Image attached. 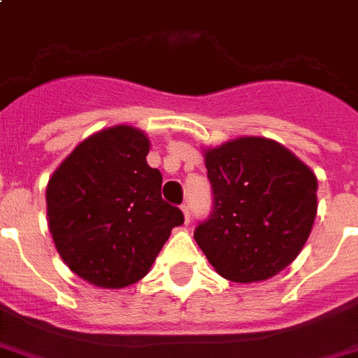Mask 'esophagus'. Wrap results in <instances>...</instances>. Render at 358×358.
I'll return each mask as SVG.
<instances>
[{
    "instance_id": "obj_1",
    "label": "esophagus",
    "mask_w": 358,
    "mask_h": 358,
    "mask_svg": "<svg viewBox=\"0 0 358 358\" xmlns=\"http://www.w3.org/2000/svg\"><path fill=\"white\" fill-rule=\"evenodd\" d=\"M182 214H184V224H189V218H192V214H189V206L182 205Z\"/></svg>"
}]
</instances>
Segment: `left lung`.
<instances>
[{
  "instance_id": "obj_1",
  "label": "left lung",
  "mask_w": 358,
  "mask_h": 358,
  "mask_svg": "<svg viewBox=\"0 0 358 358\" xmlns=\"http://www.w3.org/2000/svg\"><path fill=\"white\" fill-rule=\"evenodd\" d=\"M214 210L193 237L233 282H258L301 252L317 216V176L288 148L264 136H239L205 148Z\"/></svg>"
}]
</instances>
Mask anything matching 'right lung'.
<instances>
[{
	"label": "right lung",
	"mask_w": 358,
	"mask_h": 358,
	"mask_svg": "<svg viewBox=\"0 0 358 358\" xmlns=\"http://www.w3.org/2000/svg\"><path fill=\"white\" fill-rule=\"evenodd\" d=\"M150 138L131 125L94 132L57 166L47 184V222L60 258L100 288H125L150 273L184 224L161 199L163 176L145 161Z\"/></svg>",
	"instance_id": "obj_1"
}]
</instances>
